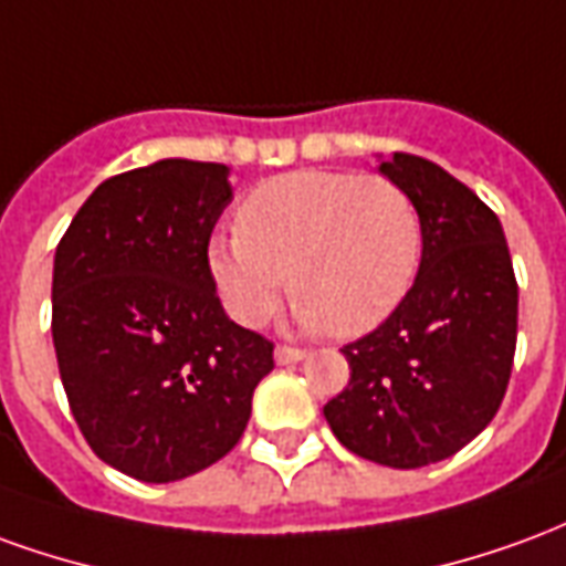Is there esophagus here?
<instances>
[{
    "label": "esophagus",
    "instance_id": "obj_1",
    "mask_svg": "<svg viewBox=\"0 0 566 566\" xmlns=\"http://www.w3.org/2000/svg\"><path fill=\"white\" fill-rule=\"evenodd\" d=\"M306 357V348H296V345H279L275 348V364H296V360H303Z\"/></svg>",
    "mask_w": 566,
    "mask_h": 566
}]
</instances>
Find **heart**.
<instances>
[{
    "instance_id": "b5f03b06",
    "label": "heart",
    "mask_w": 566,
    "mask_h": 566,
    "mask_svg": "<svg viewBox=\"0 0 566 566\" xmlns=\"http://www.w3.org/2000/svg\"><path fill=\"white\" fill-rule=\"evenodd\" d=\"M233 233L211 242V275L251 327L279 308L287 275L306 327L376 331L409 296L424 254L416 199L385 175H275L239 202Z\"/></svg>"
}]
</instances>
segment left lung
Returning a JSON list of instances; mask_svg holds the SVG:
<instances>
[{"instance_id": "8db88e82", "label": "left lung", "mask_w": 566, "mask_h": 566, "mask_svg": "<svg viewBox=\"0 0 566 566\" xmlns=\"http://www.w3.org/2000/svg\"><path fill=\"white\" fill-rule=\"evenodd\" d=\"M379 169L421 211V270L391 318L343 345L352 379L324 418L357 458L416 470L451 458L497 416L515 357L518 282L497 214L470 187L403 150Z\"/></svg>"}]
</instances>
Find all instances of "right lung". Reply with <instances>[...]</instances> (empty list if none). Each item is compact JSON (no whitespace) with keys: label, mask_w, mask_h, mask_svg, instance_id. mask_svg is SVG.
Masks as SVG:
<instances>
[{"label":"right lung","mask_w":566,"mask_h":566,"mask_svg":"<svg viewBox=\"0 0 566 566\" xmlns=\"http://www.w3.org/2000/svg\"><path fill=\"white\" fill-rule=\"evenodd\" d=\"M223 163L160 160L96 187L60 239L51 333L69 409L96 458L175 482L245 433L275 345L223 315L209 239Z\"/></svg>","instance_id":"right-lung-1"}]
</instances>
